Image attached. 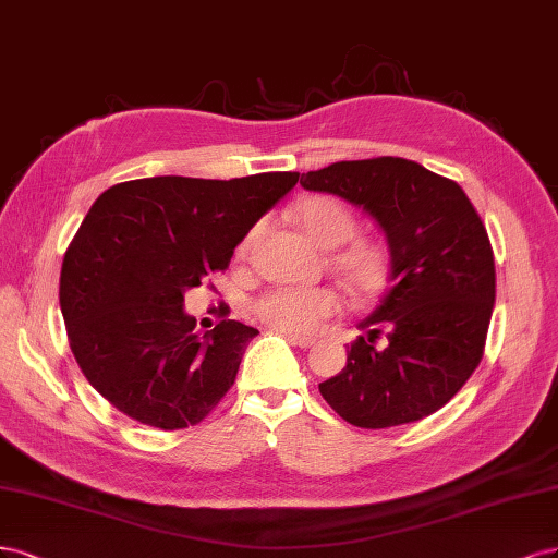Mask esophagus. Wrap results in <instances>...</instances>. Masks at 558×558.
<instances>
[{
    "mask_svg": "<svg viewBox=\"0 0 558 558\" xmlns=\"http://www.w3.org/2000/svg\"><path fill=\"white\" fill-rule=\"evenodd\" d=\"M287 340H290V343H292V345H296V348H311V345H315V338H308V336L287 333Z\"/></svg>",
    "mask_w": 558,
    "mask_h": 558,
    "instance_id": "34e87169",
    "label": "esophagus"
}]
</instances>
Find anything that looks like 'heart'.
I'll return each instance as SVG.
<instances>
[{"instance_id": "heart-1", "label": "heart", "mask_w": 558, "mask_h": 558, "mask_svg": "<svg viewBox=\"0 0 558 558\" xmlns=\"http://www.w3.org/2000/svg\"><path fill=\"white\" fill-rule=\"evenodd\" d=\"M299 227L315 245L332 250L341 245L329 257L333 271L348 282L354 292H371L383 282L387 271V250L383 243L371 239H353L356 229L354 215L345 204L331 196H311L294 210ZM257 236V227L243 239L239 253L243 255ZM349 243L345 244L344 241ZM338 296L327 287H276L257 301V315L280 331L313 333L322 319L338 311Z\"/></svg>"}]
</instances>
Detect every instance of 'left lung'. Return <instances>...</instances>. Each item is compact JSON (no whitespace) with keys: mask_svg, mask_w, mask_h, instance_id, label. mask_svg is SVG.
Listing matches in <instances>:
<instances>
[{"mask_svg":"<svg viewBox=\"0 0 558 558\" xmlns=\"http://www.w3.org/2000/svg\"><path fill=\"white\" fill-rule=\"evenodd\" d=\"M301 185L362 208L389 250L387 292L356 325L366 336L319 393L362 428L428 417L473 375L489 329L496 268L477 210L454 181L401 157L336 161Z\"/></svg>","mask_w":558,"mask_h":558,"instance_id":"8db88e82","label":"left lung"}]
</instances>
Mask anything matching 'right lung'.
Returning a JSON list of instances; mask_svg holds the SVG:
<instances>
[{
  "label": "right lung",
  "instance_id": "right-lung-1",
  "mask_svg": "<svg viewBox=\"0 0 558 558\" xmlns=\"http://www.w3.org/2000/svg\"><path fill=\"white\" fill-rule=\"evenodd\" d=\"M296 181V171L155 175L97 196L66 247L60 308L71 352L106 401L161 430L194 426L220 403L259 331L222 319L196 333L185 292L227 268Z\"/></svg>",
  "mask_w": 558,
  "mask_h": 558
}]
</instances>
